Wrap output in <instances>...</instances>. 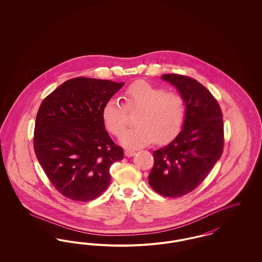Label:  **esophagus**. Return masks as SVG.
<instances>
[{"mask_svg":"<svg viewBox=\"0 0 262 262\" xmlns=\"http://www.w3.org/2000/svg\"><path fill=\"white\" fill-rule=\"evenodd\" d=\"M136 154V151L135 150L132 149H125V155L126 157H132V156H134Z\"/></svg>","mask_w":262,"mask_h":262,"instance_id":"34e87169","label":"esophagus"}]
</instances>
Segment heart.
Returning a JSON list of instances; mask_svg holds the SVG:
<instances>
[{
  "label": "heart",
  "mask_w": 262,
  "mask_h": 262,
  "mask_svg": "<svg viewBox=\"0 0 262 262\" xmlns=\"http://www.w3.org/2000/svg\"><path fill=\"white\" fill-rule=\"evenodd\" d=\"M123 97L125 104L115 98L104 104L102 119L107 129L119 137L127 124L128 113L140 111L136 121L139 126L123 132L120 138L126 147L139 148L154 141L165 143L181 130L186 117V104L180 93L137 80L125 88Z\"/></svg>",
  "instance_id": "obj_1"
}]
</instances>
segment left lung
Returning <instances> with one entry per match:
<instances>
[{"label": "left lung", "mask_w": 262, "mask_h": 262, "mask_svg": "<svg viewBox=\"0 0 262 262\" xmlns=\"http://www.w3.org/2000/svg\"><path fill=\"white\" fill-rule=\"evenodd\" d=\"M174 85L186 104L183 129L172 142L153 151L150 187L167 198H180L200 186L210 173L224 147V124L220 105L196 79L163 75Z\"/></svg>", "instance_id": "obj_1"}]
</instances>
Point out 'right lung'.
I'll use <instances>...</instances> for the list:
<instances>
[{"label":"right lung","instance_id":"add662e5","mask_svg":"<svg viewBox=\"0 0 262 262\" xmlns=\"http://www.w3.org/2000/svg\"><path fill=\"white\" fill-rule=\"evenodd\" d=\"M124 82L88 77L64 81L42 101L33 146L51 184L63 196L88 202L111 182L110 167L124 150L109 137L102 108Z\"/></svg>","mask_w":262,"mask_h":262}]
</instances>
